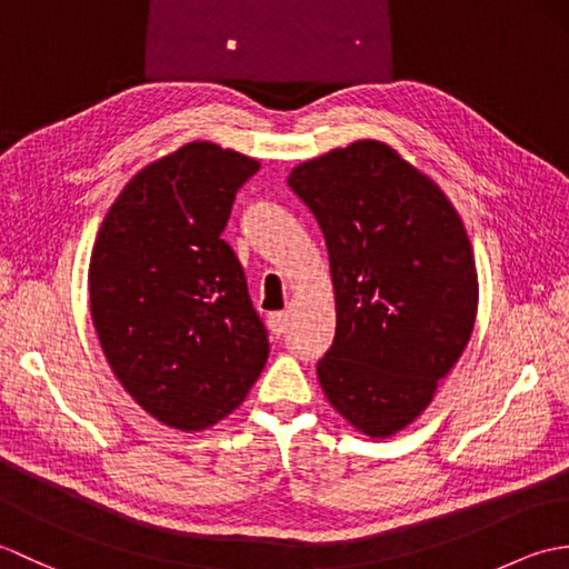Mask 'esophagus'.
<instances>
[{"mask_svg":"<svg viewBox=\"0 0 569 569\" xmlns=\"http://www.w3.org/2000/svg\"><path fill=\"white\" fill-rule=\"evenodd\" d=\"M288 328V312H271L269 316V330L271 335H283Z\"/></svg>","mask_w":569,"mask_h":569,"instance_id":"obj_1","label":"esophagus"}]
</instances>
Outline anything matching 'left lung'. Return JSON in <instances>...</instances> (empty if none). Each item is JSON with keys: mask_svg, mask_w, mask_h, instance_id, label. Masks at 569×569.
<instances>
[{"mask_svg": "<svg viewBox=\"0 0 569 569\" xmlns=\"http://www.w3.org/2000/svg\"><path fill=\"white\" fill-rule=\"evenodd\" d=\"M288 186L322 229L335 342L330 406L371 440L426 410L475 330L479 278L462 217L435 180L377 139L298 163Z\"/></svg>", "mask_w": 569, "mask_h": 569, "instance_id": "left-lung-1", "label": "left lung"}]
</instances>
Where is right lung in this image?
<instances>
[{
	"label": "right lung",
	"instance_id": "1",
	"mask_svg": "<svg viewBox=\"0 0 569 569\" xmlns=\"http://www.w3.org/2000/svg\"><path fill=\"white\" fill-rule=\"evenodd\" d=\"M259 161L190 141L143 166L90 253V316L124 391L163 426L200 432L237 410L269 359L244 271L222 239Z\"/></svg>",
	"mask_w": 569,
	"mask_h": 569
}]
</instances>
